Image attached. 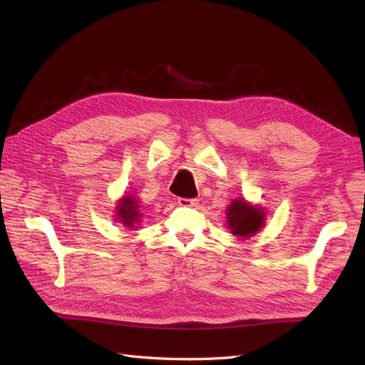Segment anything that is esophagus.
Returning <instances> with one entry per match:
<instances>
[{"mask_svg":"<svg viewBox=\"0 0 365 365\" xmlns=\"http://www.w3.org/2000/svg\"><path fill=\"white\" fill-rule=\"evenodd\" d=\"M178 204L182 207H193V206H197L198 201L193 198H178Z\"/></svg>","mask_w":365,"mask_h":365,"instance_id":"34e87169","label":"esophagus"}]
</instances>
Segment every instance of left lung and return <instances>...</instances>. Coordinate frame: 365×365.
Returning <instances> with one entry per match:
<instances>
[{"mask_svg": "<svg viewBox=\"0 0 365 365\" xmlns=\"http://www.w3.org/2000/svg\"><path fill=\"white\" fill-rule=\"evenodd\" d=\"M227 223L234 235L238 237H251L257 234L263 226L264 212L260 207H254L247 204L243 198L232 201L227 207Z\"/></svg>", "mask_w": 365, "mask_h": 365, "instance_id": "obj_1", "label": "left lung"}]
</instances>
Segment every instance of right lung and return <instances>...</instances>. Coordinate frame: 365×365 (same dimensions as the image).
I'll return each mask as SVG.
<instances>
[{"label":"right lung","instance_id":"right-lung-1","mask_svg":"<svg viewBox=\"0 0 365 365\" xmlns=\"http://www.w3.org/2000/svg\"><path fill=\"white\" fill-rule=\"evenodd\" d=\"M115 213H118L119 221H122V225L130 226V227L135 223H138L140 217L136 200L133 197H128V195H125V197L120 200V202L118 204V212Z\"/></svg>","mask_w":365,"mask_h":365}]
</instances>
